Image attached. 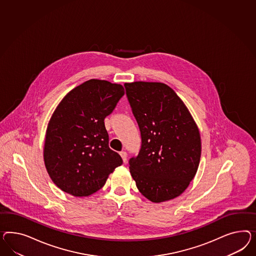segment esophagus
<instances>
[{"label":"esophagus","instance_id":"esophagus-1","mask_svg":"<svg viewBox=\"0 0 256 256\" xmlns=\"http://www.w3.org/2000/svg\"><path fill=\"white\" fill-rule=\"evenodd\" d=\"M120 156H121V158L123 159L124 163H126V156H128L126 152H124V151H122V152H120Z\"/></svg>","mask_w":256,"mask_h":256}]
</instances>
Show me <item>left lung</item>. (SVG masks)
<instances>
[{"mask_svg": "<svg viewBox=\"0 0 256 256\" xmlns=\"http://www.w3.org/2000/svg\"><path fill=\"white\" fill-rule=\"evenodd\" d=\"M140 132L138 154L130 159V172L138 191L159 203L184 193L200 165L198 128L186 104L166 84H124Z\"/></svg>", "mask_w": 256, "mask_h": 256, "instance_id": "obj_1", "label": "left lung"}]
</instances>
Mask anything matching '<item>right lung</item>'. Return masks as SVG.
Wrapping results in <instances>:
<instances>
[{
    "label": "right lung",
    "mask_w": 256,
    "mask_h": 256,
    "mask_svg": "<svg viewBox=\"0 0 256 256\" xmlns=\"http://www.w3.org/2000/svg\"><path fill=\"white\" fill-rule=\"evenodd\" d=\"M123 86L90 79L70 90L49 120L44 160L53 182L74 196H88L104 186L123 164L110 150L104 119L124 96Z\"/></svg>",
    "instance_id": "right-lung-1"
}]
</instances>
